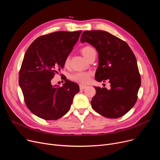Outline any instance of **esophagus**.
<instances>
[{"instance_id":"esophagus-1","label":"esophagus","mask_w":160,"mask_h":160,"mask_svg":"<svg viewBox=\"0 0 160 160\" xmlns=\"http://www.w3.org/2000/svg\"><path fill=\"white\" fill-rule=\"evenodd\" d=\"M86 87H87V86H85V85H83V84H80V89L81 90H82V89H85Z\"/></svg>"}]
</instances>
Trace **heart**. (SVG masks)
<instances>
[{"mask_svg": "<svg viewBox=\"0 0 160 160\" xmlns=\"http://www.w3.org/2000/svg\"><path fill=\"white\" fill-rule=\"evenodd\" d=\"M95 49L90 46H86L81 49V52L86 58L88 59L90 55L95 52ZM70 62V58L67 57L65 60V65L68 66ZM90 73L86 72H75L70 76V79L74 82H77L82 83H86L90 80Z\"/></svg>", "mask_w": 160, "mask_h": 160, "instance_id": "b5f03b06", "label": "heart"}]
</instances>
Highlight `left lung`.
<instances>
[{"label": "left lung", "mask_w": 160, "mask_h": 160, "mask_svg": "<svg viewBox=\"0 0 160 160\" xmlns=\"http://www.w3.org/2000/svg\"><path fill=\"white\" fill-rule=\"evenodd\" d=\"M80 41L93 45L98 53L95 80L110 83V89L95 87L92 108L107 118H119L138 99L141 76L135 55L124 41L106 31H84Z\"/></svg>", "instance_id": "1"}]
</instances>
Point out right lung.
I'll return each instance as SVG.
<instances>
[{
	"mask_svg": "<svg viewBox=\"0 0 160 160\" xmlns=\"http://www.w3.org/2000/svg\"><path fill=\"white\" fill-rule=\"evenodd\" d=\"M82 30L58 31L41 36L32 42L24 54L19 83L30 111L45 120L61 118L70 110L79 86L65 80L62 87L51 81L65 65Z\"/></svg>",
	"mask_w": 160,
	"mask_h": 160,
	"instance_id": "1",
	"label": "right lung"
}]
</instances>
